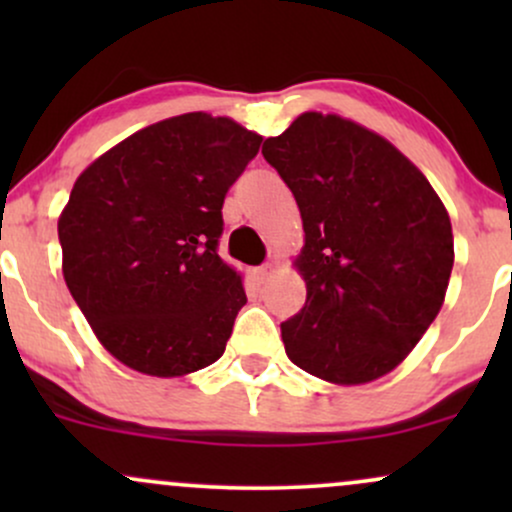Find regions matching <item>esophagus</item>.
<instances>
[{
    "mask_svg": "<svg viewBox=\"0 0 512 512\" xmlns=\"http://www.w3.org/2000/svg\"><path fill=\"white\" fill-rule=\"evenodd\" d=\"M274 272H276V264L274 262H267V264H262V267H257L255 269V276H257V281H269L274 276Z\"/></svg>",
    "mask_w": 512,
    "mask_h": 512,
    "instance_id": "1",
    "label": "esophagus"
}]
</instances>
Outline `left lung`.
Returning <instances> with one entry per match:
<instances>
[{
  "label": "left lung",
  "instance_id": "1",
  "mask_svg": "<svg viewBox=\"0 0 512 512\" xmlns=\"http://www.w3.org/2000/svg\"><path fill=\"white\" fill-rule=\"evenodd\" d=\"M262 154L305 231L293 267L308 296L281 322L286 356L332 385L383 378L443 308L455 262L448 209L395 144L334 113L298 115Z\"/></svg>",
  "mask_w": 512,
  "mask_h": 512
}]
</instances>
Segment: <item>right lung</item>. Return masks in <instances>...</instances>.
Here are the masks:
<instances>
[{
  "mask_svg": "<svg viewBox=\"0 0 512 512\" xmlns=\"http://www.w3.org/2000/svg\"><path fill=\"white\" fill-rule=\"evenodd\" d=\"M262 137L231 117L185 113L105 151L79 175L57 233L62 274L98 342L154 378L219 361L243 276L216 252L228 187Z\"/></svg>",
  "mask_w": 512,
  "mask_h": 512,
  "instance_id": "obj_1",
  "label": "right lung"
}]
</instances>
